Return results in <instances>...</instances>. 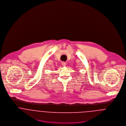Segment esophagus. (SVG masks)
Returning a JSON list of instances; mask_svg holds the SVG:
<instances>
[{
  "mask_svg": "<svg viewBox=\"0 0 126 126\" xmlns=\"http://www.w3.org/2000/svg\"><path fill=\"white\" fill-rule=\"evenodd\" d=\"M62 64L63 66H65V65H66V63L63 62L62 63Z\"/></svg>",
  "mask_w": 126,
  "mask_h": 126,
  "instance_id": "1",
  "label": "esophagus"
}]
</instances>
